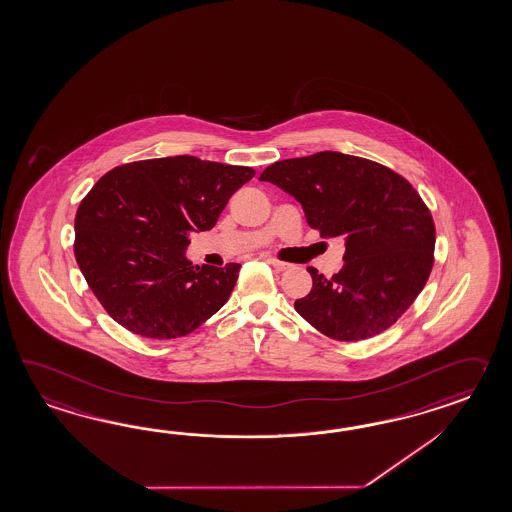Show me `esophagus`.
I'll return each mask as SVG.
<instances>
[{
  "label": "esophagus",
  "instance_id": "esophagus-1",
  "mask_svg": "<svg viewBox=\"0 0 512 512\" xmlns=\"http://www.w3.org/2000/svg\"><path fill=\"white\" fill-rule=\"evenodd\" d=\"M268 262L274 266L275 270H279V272H283V270L290 268V264H288V262L277 261V259H274V257H268Z\"/></svg>",
  "mask_w": 512,
  "mask_h": 512
}]
</instances>
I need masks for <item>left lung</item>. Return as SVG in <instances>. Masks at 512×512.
<instances>
[{"instance_id": "8db88e82", "label": "left lung", "mask_w": 512, "mask_h": 512, "mask_svg": "<svg viewBox=\"0 0 512 512\" xmlns=\"http://www.w3.org/2000/svg\"><path fill=\"white\" fill-rule=\"evenodd\" d=\"M268 181L300 201L307 224L346 240L333 277L309 266L296 311L335 340L379 335L411 307L433 268L435 225L418 192L387 166L338 151L270 164Z\"/></svg>"}]
</instances>
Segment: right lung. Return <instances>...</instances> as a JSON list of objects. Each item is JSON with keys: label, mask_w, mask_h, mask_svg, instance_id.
I'll return each instance as SVG.
<instances>
[{"label": "right lung", "mask_w": 512, "mask_h": 512, "mask_svg": "<svg viewBox=\"0 0 512 512\" xmlns=\"http://www.w3.org/2000/svg\"><path fill=\"white\" fill-rule=\"evenodd\" d=\"M253 175L175 155L101 177L75 214V261L118 324L140 337H185L224 307L240 264L194 268L188 237L212 229Z\"/></svg>", "instance_id": "1"}]
</instances>
